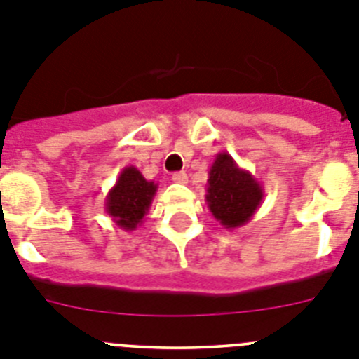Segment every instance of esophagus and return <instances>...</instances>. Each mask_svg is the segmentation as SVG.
<instances>
[{"instance_id": "1", "label": "esophagus", "mask_w": 359, "mask_h": 359, "mask_svg": "<svg viewBox=\"0 0 359 359\" xmlns=\"http://www.w3.org/2000/svg\"><path fill=\"white\" fill-rule=\"evenodd\" d=\"M172 182L174 183H180V185H185L187 182H189V176H187L183 170H180V172H174L172 174Z\"/></svg>"}]
</instances>
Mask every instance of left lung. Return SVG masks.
I'll use <instances>...</instances> for the list:
<instances>
[{"mask_svg": "<svg viewBox=\"0 0 359 359\" xmlns=\"http://www.w3.org/2000/svg\"><path fill=\"white\" fill-rule=\"evenodd\" d=\"M205 199L219 223L226 230H236L248 223L259 210L264 189L228 152H219L208 170Z\"/></svg>", "mask_w": 359, "mask_h": 359, "instance_id": "8db88e82", "label": "left lung"}]
</instances>
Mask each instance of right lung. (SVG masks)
I'll list each match as a JSON object with an SVG mask.
<instances>
[{
    "instance_id": "add662e5",
    "label": "right lung",
    "mask_w": 359,
    "mask_h": 359,
    "mask_svg": "<svg viewBox=\"0 0 359 359\" xmlns=\"http://www.w3.org/2000/svg\"><path fill=\"white\" fill-rule=\"evenodd\" d=\"M156 190V183L145 180L136 167H123L116 183L106 196L107 215L122 230H136V226L144 223Z\"/></svg>"
}]
</instances>
